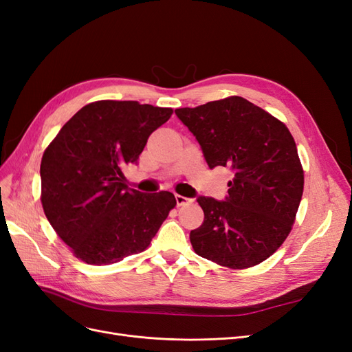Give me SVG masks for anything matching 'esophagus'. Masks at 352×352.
I'll list each match as a JSON object with an SVG mask.
<instances>
[{
	"label": "esophagus",
	"mask_w": 352,
	"mask_h": 352,
	"mask_svg": "<svg viewBox=\"0 0 352 352\" xmlns=\"http://www.w3.org/2000/svg\"><path fill=\"white\" fill-rule=\"evenodd\" d=\"M175 198H176V204L177 206H185V204H188V202L190 201L189 198H186L184 195H175Z\"/></svg>",
	"instance_id": "esophagus-1"
}]
</instances>
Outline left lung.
Wrapping results in <instances>:
<instances>
[{"label": "left lung", "instance_id": "obj_1", "mask_svg": "<svg viewBox=\"0 0 352 352\" xmlns=\"http://www.w3.org/2000/svg\"><path fill=\"white\" fill-rule=\"evenodd\" d=\"M175 113L208 167L233 173L225 199L197 198L204 221L190 230L195 252L230 269L260 264L289 235L302 197L304 172L291 132L242 97Z\"/></svg>", "mask_w": 352, "mask_h": 352}]
</instances>
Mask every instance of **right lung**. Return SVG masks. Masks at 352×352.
<instances>
[{"instance_id":"1","label":"right lung","mask_w":352,"mask_h":352,"mask_svg":"<svg viewBox=\"0 0 352 352\" xmlns=\"http://www.w3.org/2000/svg\"><path fill=\"white\" fill-rule=\"evenodd\" d=\"M172 113L138 101H97L48 145L41 162L42 207L82 261L113 264L144 251L176 206L168 190L140 192L124 185L123 175Z\"/></svg>"}]
</instances>
